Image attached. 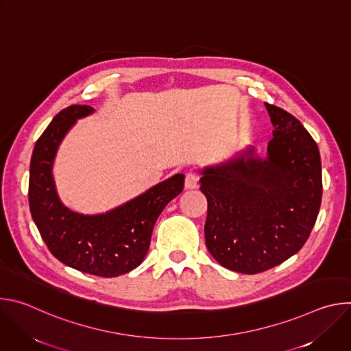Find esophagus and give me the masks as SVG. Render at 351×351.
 <instances>
[{
    "label": "esophagus",
    "mask_w": 351,
    "mask_h": 351,
    "mask_svg": "<svg viewBox=\"0 0 351 351\" xmlns=\"http://www.w3.org/2000/svg\"><path fill=\"white\" fill-rule=\"evenodd\" d=\"M198 180H199V176L197 172L194 171H190L186 173V179H184V187L186 189H195L197 184H198Z\"/></svg>",
    "instance_id": "1"
}]
</instances>
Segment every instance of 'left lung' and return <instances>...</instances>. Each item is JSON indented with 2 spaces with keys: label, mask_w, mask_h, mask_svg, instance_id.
<instances>
[{
  "label": "left lung",
  "mask_w": 351,
  "mask_h": 351,
  "mask_svg": "<svg viewBox=\"0 0 351 351\" xmlns=\"http://www.w3.org/2000/svg\"><path fill=\"white\" fill-rule=\"evenodd\" d=\"M275 128L268 157L245 156L203 171L199 190L208 203L204 226L211 256L225 268L254 275L304 245L322 198L319 149L287 111L265 103Z\"/></svg>",
  "instance_id": "8db88e82"
}]
</instances>
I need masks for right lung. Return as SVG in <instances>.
Masks as SVG:
<instances>
[{
	"label": "right lung",
	"mask_w": 351,
	"mask_h": 351,
	"mask_svg": "<svg viewBox=\"0 0 351 351\" xmlns=\"http://www.w3.org/2000/svg\"><path fill=\"white\" fill-rule=\"evenodd\" d=\"M91 112L88 106H71L58 112L38 137L30 161L29 207L57 260L80 272L114 278L141 264L160 214L183 190L184 175L158 183L107 214L86 217L64 207L51 173L56 153L76 119Z\"/></svg>",
	"instance_id": "right-lung-1"
}]
</instances>
